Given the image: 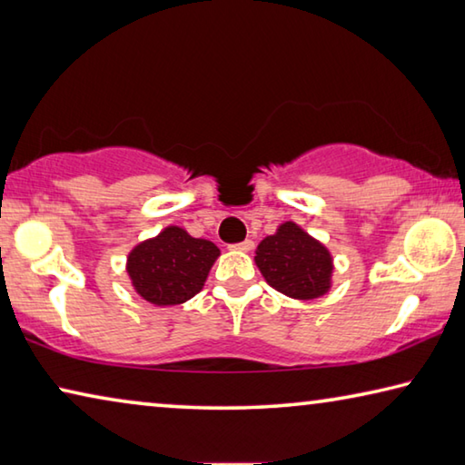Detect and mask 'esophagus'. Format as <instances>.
Returning <instances> with one entry per match:
<instances>
[{
  "mask_svg": "<svg viewBox=\"0 0 465 465\" xmlns=\"http://www.w3.org/2000/svg\"><path fill=\"white\" fill-rule=\"evenodd\" d=\"M232 248H233V250H240V252H252V250H254V242H252V240H243V242H240V243H233Z\"/></svg>",
  "mask_w": 465,
  "mask_h": 465,
  "instance_id": "34e87169",
  "label": "esophagus"
}]
</instances>
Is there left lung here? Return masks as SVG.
Instances as JSON below:
<instances>
[{
	"label": "left lung",
	"mask_w": 465,
	"mask_h": 465,
	"mask_svg": "<svg viewBox=\"0 0 465 465\" xmlns=\"http://www.w3.org/2000/svg\"><path fill=\"white\" fill-rule=\"evenodd\" d=\"M254 261L266 282L287 297L316 299L330 287V252L293 222L258 243Z\"/></svg>",
	"instance_id": "obj_1"
}]
</instances>
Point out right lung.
Instances as JSON below:
<instances>
[{
    "label": "right lung",
    "mask_w": 465,
    "mask_h": 465,
    "mask_svg": "<svg viewBox=\"0 0 465 465\" xmlns=\"http://www.w3.org/2000/svg\"><path fill=\"white\" fill-rule=\"evenodd\" d=\"M217 256L213 242L193 238L183 227L172 225L131 252L127 272L145 302L178 305L203 289Z\"/></svg>",
    "instance_id": "obj_1"
}]
</instances>
